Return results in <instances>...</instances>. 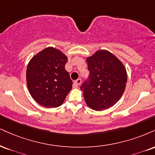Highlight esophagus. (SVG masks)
Masks as SVG:
<instances>
[{
  "label": "esophagus",
  "instance_id": "34e87169",
  "mask_svg": "<svg viewBox=\"0 0 155 155\" xmlns=\"http://www.w3.org/2000/svg\"><path fill=\"white\" fill-rule=\"evenodd\" d=\"M81 79H78L77 80H76V81H74V86H75V87H78V86L81 84Z\"/></svg>",
  "mask_w": 155,
  "mask_h": 155
}]
</instances>
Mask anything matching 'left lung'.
Masks as SVG:
<instances>
[{"label": "left lung", "instance_id": "obj_1", "mask_svg": "<svg viewBox=\"0 0 155 155\" xmlns=\"http://www.w3.org/2000/svg\"><path fill=\"white\" fill-rule=\"evenodd\" d=\"M89 80L81 87L85 102L91 109L101 111L111 107L120 100L127 82V72L123 63L105 50H97L87 58Z\"/></svg>", "mask_w": 155, "mask_h": 155}]
</instances>
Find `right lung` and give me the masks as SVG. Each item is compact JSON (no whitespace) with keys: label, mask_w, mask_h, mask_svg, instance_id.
<instances>
[{"label":"right lung","mask_w":155,"mask_h":155,"mask_svg":"<svg viewBox=\"0 0 155 155\" xmlns=\"http://www.w3.org/2000/svg\"><path fill=\"white\" fill-rule=\"evenodd\" d=\"M68 58L53 47L45 48L31 58L27 68V85L31 96L45 107H57L72 88L65 69Z\"/></svg>","instance_id":"add662e5"}]
</instances>
